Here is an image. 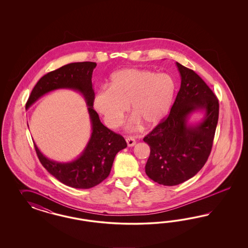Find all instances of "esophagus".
I'll list each match as a JSON object with an SVG mask.
<instances>
[{"label":"esophagus","instance_id":"obj_1","mask_svg":"<svg viewBox=\"0 0 248 248\" xmlns=\"http://www.w3.org/2000/svg\"><path fill=\"white\" fill-rule=\"evenodd\" d=\"M125 140H126V143H127V145L129 147L134 146V145H135V143H136L135 138H134V137H132V136H128V137H126V139H125Z\"/></svg>","mask_w":248,"mask_h":248}]
</instances>
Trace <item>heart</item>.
<instances>
[{"label": "heart", "instance_id": "heart-1", "mask_svg": "<svg viewBox=\"0 0 248 248\" xmlns=\"http://www.w3.org/2000/svg\"><path fill=\"white\" fill-rule=\"evenodd\" d=\"M175 91L176 83L170 75L126 68L111 75L108 88L95 93L93 105L111 127L120 124L128 105L135 113L128 122V127H136L141 122L152 127L170 112Z\"/></svg>", "mask_w": 248, "mask_h": 248}]
</instances>
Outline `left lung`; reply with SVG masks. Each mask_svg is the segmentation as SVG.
<instances>
[{
  "instance_id": "left-lung-1",
  "label": "left lung",
  "mask_w": 248,
  "mask_h": 248,
  "mask_svg": "<svg viewBox=\"0 0 248 248\" xmlns=\"http://www.w3.org/2000/svg\"><path fill=\"white\" fill-rule=\"evenodd\" d=\"M181 86L166 119L143 138L150 146L145 173L159 185L173 186L198 173L210 155L219 113V104L203 79L176 62ZM197 111L198 123L188 122Z\"/></svg>"
}]
</instances>
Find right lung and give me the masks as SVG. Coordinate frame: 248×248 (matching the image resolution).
I'll list each match as a JSON object with an SVG mask.
<instances>
[{
    "label": "right lung",
    "mask_w": 248,
    "mask_h": 248,
    "mask_svg": "<svg viewBox=\"0 0 248 248\" xmlns=\"http://www.w3.org/2000/svg\"><path fill=\"white\" fill-rule=\"evenodd\" d=\"M96 63L72 62L43 76L31 91L26 103L29 109L42 96L52 91L70 89L79 92L87 105L92 133L81 155L75 160L62 163L44 155L34 143L41 164L56 179L70 187L88 189L99 185L111 172L113 160L119 151L127 146L124 138L105 127L93 110L94 91L92 76Z\"/></svg>",
    "instance_id": "right-lung-1"
}]
</instances>
